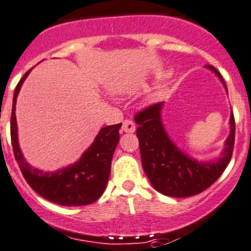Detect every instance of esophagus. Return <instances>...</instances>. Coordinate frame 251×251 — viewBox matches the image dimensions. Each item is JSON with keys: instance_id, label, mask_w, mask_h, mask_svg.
<instances>
[{"instance_id": "obj_1", "label": "esophagus", "mask_w": 251, "mask_h": 251, "mask_svg": "<svg viewBox=\"0 0 251 251\" xmlns=\"http://www.w3.org/2000/svg\"><path fill=\"white\" fill-rule=\"evenodd\" d=\"M123 131H125V132H133L135 131V124L132 123L131 120H125L123 123Z\"/></svg>"}]
</instances>
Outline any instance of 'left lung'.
<instances>
[{
	"label": "left lung",
	"instance_id": "8db88e82",
	"mask_svg": "<svg viewBox=\"0 0 251 251\" xmlns=\"http://www.w3.org/2000/svg\"><path fill=\"white\" fill-rule=\"evenodd\" d=\"M205 68L218 76L228 94L219 72L212 65H205ZM162 107L163 102H158L135 116V123L139 125L136 135L142 168L152 187L165 196L183 198L201 193L221 177L230 162L235 139L233 112L229 119L230 132L221 156L217 160L198 161L182 151L171 139L162 123Z\"/></svg>",
	"mask_w": 251,
	"mask_h": 251
}]
</instances>
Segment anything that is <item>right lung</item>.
Wrapping results in <instances>:
<instances>
[{"mask_svg": "<svg viewBox=\"0 0 251 251\" xmlns=\"http://www.w3.org/2000/svg\"><path fill=\"white\" fill-rule=\"evenodd\" d=\"M29 72L30 70H28L25 73L16 86L11 115V140L15 158L20 166L21 172L30 188L47 201L67 207L91 204L99 200L106 188L111 170L112 154L120 139L119 130L121 124L100 128L93 144L75 163L54 172H46L32 167L25 160L21 151L16 120V101Z\"/></svg>", "mask_w": 251, "mask_h": 251, "instance_id": "obj_1", "label": "right lung"}]
</instances>
